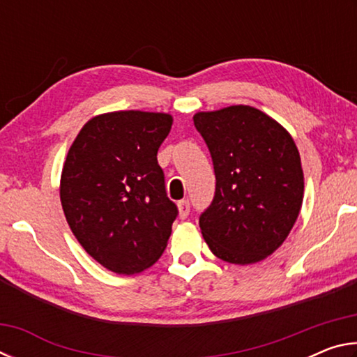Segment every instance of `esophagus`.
<instances>
[{"instance_id":"34e87169","label":"esophagus","mask_w":357,"mask_h":357,"mask_svg":"<svg viewBox=\"0 0 357 357\" xmlns=\"http://www.w3.org/2000/svg\"><path fill=\"white\" fill-rule=\"evenodd\" d=\"M178 211H179V217L181 219H185L187 215H189V211H190V204L187 200H181L178 203Z\"/></svg>"}]
</instances>
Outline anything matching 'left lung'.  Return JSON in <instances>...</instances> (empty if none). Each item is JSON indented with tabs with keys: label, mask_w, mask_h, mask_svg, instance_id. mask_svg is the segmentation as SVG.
<instances>
[{
	"label": "left lung",
	"mask_w": 357,
	"mask_h": 357,
	"mask_svg": "<svg viewBox=\"0 0 357 357\" xmlns=\"http://www.w3.org/2000/svg\"><path fill=\"white\" fill-rule=\"evenodd\" d=\"M213 157L215 195L200 217L211 252L253 264L279 249L301 213L304 173L289 132L250 105L193 114Z\"/></svg>",
	"instance_id": "8db88e82"
}]
</instances>
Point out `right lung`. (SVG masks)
<instances>
[{"label":"right lung","mask_w":357,"mask_h":357,"mask_svg":"<svg viewBox=\"0 0 357 357\" xmlns=\"http://www.w3.org/2000/svg\"><path fill=\"white\" fill-rule=\"evenodd\" d=\"M168 113L98 114L66 155L59 198L78 243L116 274H137L164 253L178 208L168 200L157 151L170 134Z\"/></svg>","instance_id":"add662e5"}]
</instances>
